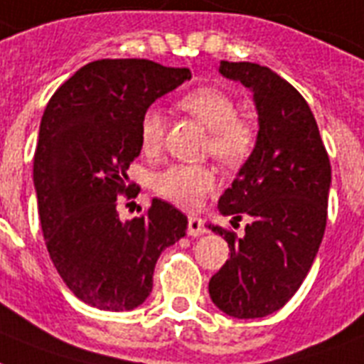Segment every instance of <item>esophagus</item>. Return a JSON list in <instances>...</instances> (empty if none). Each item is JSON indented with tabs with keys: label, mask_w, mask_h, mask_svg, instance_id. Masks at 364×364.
Returning <instances> with one entry per match:
<instances>
[{
	"label": "esophagus",
	"mask_w": 364,
	"mask_h": 364,
	"mask_svg": "<svg viewBox=\"0 0 364 364\" xmlns=\"http://www.w3.org/2000/svg\"><path fill=\"white\" fill-rule=\"evenodd\" d=\"M188 235L192 237H200L205 233V226H203V220L198 217H188V228H187Z\"/></svg>",
	"instance_id": "obj_1"
}]
</instances>
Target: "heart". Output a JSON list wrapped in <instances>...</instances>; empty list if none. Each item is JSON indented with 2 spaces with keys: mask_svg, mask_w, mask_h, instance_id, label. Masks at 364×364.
Wrapping results in <instances>:
<instances>
[{
  "mask_svg": "<svg viewBox=\"0 0 364 364\" xmlns=\"http://www.w3.org/2000/svg\"><path fill=\"white\" fill-rule=\"evenodd\" d=\"M183 110L194 115L211 132V153L226 164H237L254 146V131L247 121L237 117V102L218 87H198L179 99ZM164 138V115L147 108L140 119V144L144 153L159 151ZM215 173L196 164H170L153 177V188L181 208H198L215 187Z\"/></svg>",
  "mask_w": 364,
  "mask_h": 364,
  "instance_id": "1",
  "label": "heart"
}]
</instances>
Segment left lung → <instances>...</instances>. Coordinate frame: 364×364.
I'll return each instance as SVG.
<instances>
[{"mask_svg":"<svg viewBox=\"0 0 364 364\" xmlns=\"http://www.w3.org/2000/svg\"><path fill=\"white\" fill-rule=\"evenodd\" d=\"M218 73L250 90L258 134L232 187L218 200V211L226 217L250 218L245 233L237 237L208 224L230 247V258L209 280V295L224 314L264 318L291 299L320 249L329 156L306 100L274 70L249 61H220Z\"/></svg>","mask_w":364,"mask_h":364,"instance_id":"left-lung-1","label":"left lung"}]
</instances>
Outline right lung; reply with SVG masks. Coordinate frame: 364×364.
I'll return each instance as SVG.
<instances>
[{
  "label": "right lung",
  "instance_id": "1",
  "mask_svg": "<svg viewBox=\"0 0 364 364\" xmlns=\"http://www.w3.org/2000/svg\"><path fill=\"white\" fill-rule=\"evenodd\" d=\"M191 76L149 59H100L46 105L33 161L43 235L59 277L95 309L140 306L161 252L185 237L187 217L159 198L131 220L115 205L131 192L127 170L141 151V114Z\"/></svg>",
  "mask_w": 364,
  "mask_h": 364
}]
</instances>
